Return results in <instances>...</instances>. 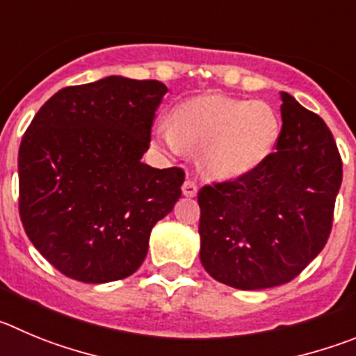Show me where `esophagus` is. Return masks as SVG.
<instances>
[{
  "instance_id": "34e87169",
  "label": "esophagus",
  "mask_w": 356,
  "mask_h": 356,
  "mask_svg": "<svg viewBox=\"0 0 356 356\" xmlns=\"http://www.w3.org/2000/svg\"><path fill=\"white\" fill-rule=\"evenodd\" d=\"M182 193H184V197H195V195L198 193V186L197 182L193 181V179H186L184 184H182Z\"/></svg>"
}]
</instances>
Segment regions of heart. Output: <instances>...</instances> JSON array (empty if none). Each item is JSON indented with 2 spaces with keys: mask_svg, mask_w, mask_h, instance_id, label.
I'll return each instance as SVG.
<instances>
[{
  "mask_svg": "<svg viewBox=\"0 0 356 356\" xmlns=\"http://www.w3.org/2000/svg\"><path fill=\"white\" fill-rule=\"evenodd\" d=\"M281 137V118L270 103L205 95L177 103L168 128L154 138L170 152H200V167L214 179H237L264 165Z\"/></svg>",
  "mask_w": 356,
  "mask_h": 356,
  "instance_id": "obj_1",
  "label": "heart"
}]
</instances>
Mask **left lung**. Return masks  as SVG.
<instances>
[{
    "instance_id": "left-lung-1",
    "label": "left lung",
    "mask_w": 356,
    "mask_h": 356,
    "mask_svg": "<svg viewBox=\"0 0 356 356\" xmlns=\"http://www.w3.org/2000/svg\"><path fill=\"white\" fill-rule=\"evenodd\" d=\"M281 137L257 170L205 184L200 261L238 290L290 283L327 244L343 159L323 119L281 92Z\"/></svg>"
}]
</instances>
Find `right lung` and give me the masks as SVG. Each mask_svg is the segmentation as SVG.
Returning <instances> with one entry per match:
<instances>
[{
    "label": "right lung",
    "instance_id": "right-lung-1",
    "mask_svg": "<svg viewBox=\"0 0 356 356\" xmlns=\"http://www.w3.org/2000/svg\"><path fill=\"white\" fill-rule=\"evenodd\" d=\"M167 86L107 77L70 86L36 112L19 147L26 235L66 277L111 283L147 257L152 227L181 197L184 170L140 161Z\"/></svg>",
    "mask_w": 356,
    "mask_h": 356
}]
</instances>
